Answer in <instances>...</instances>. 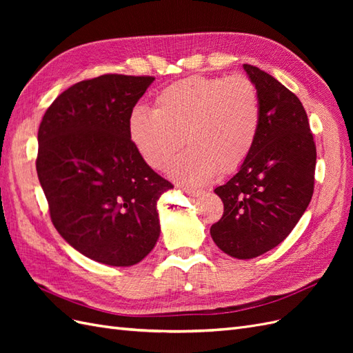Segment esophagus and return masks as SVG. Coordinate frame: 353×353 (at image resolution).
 Here are the masks:
<instances>
[{"instance_id": "1", "label": "esophagus", "mask_w": 353, "mask_h": 353, "mask_svg": "<svg viewBox=\"0 0 353 353\" xmlns=\"http://www.w3.org/2000/svg\"><path fill=\"white\" fill-rule=\"evenodd\" d=\"M183 190H184V193H187L191 197H199V196L205 193L203 190H196V188H190V187H183Z\"/></svg>"}]
</instances>
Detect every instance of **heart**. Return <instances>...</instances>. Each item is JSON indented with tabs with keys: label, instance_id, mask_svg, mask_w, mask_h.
Here are the masks:
<instances>
[{
	"label": "heart",
	"instance_id": "1",
	"mask_svg": "<svg viewBox=\"0 0 353 353\" xmlns=\"http://www.w3.org/2000/svg\"><path fill=\"white\" fill-rule=\"evenodd\" d=\"M261 126L259 95L250 79L194 77L156 95L153 112L137 108L128 117V137L137 154L162 169L181 144L190 147L166 172L183 185H203L245 162Z\"/></svg>",
	"mask_w": 353,
	"mask_h": 353
}]
</instances>
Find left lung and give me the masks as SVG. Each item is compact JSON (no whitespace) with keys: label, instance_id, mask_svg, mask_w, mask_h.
Here are the masks:
<instances>
[{"label":"left lung","instance_id":"8db88e82","mask_svg":"<svg viewBox=\"0 0 353 353\" xmlns=\"http://www.w3.org/2000/svg\"><path fill=\"white\" fill-rule=\"evenodd\" d=\"M243 68L259 95V134L239 172L215 188L223 215L210 236L223 253L252 259L279 245L302 218L314 194L316 147L301 100L270 73Z\"/></svg>","mask_w":353,"mask_h":353}]
</instances>
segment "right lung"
Listing matches in <instances>:
<instances>
[{
    "instance_id": "right-lung-1",
    "label": "right lung",
    "mask_w": 353,
    "mask_h": 353,
    "mask_svg": "<svg viewBox=\"0 0 353 353\" xmlns=\"http://www.w3.org/2000/svg\"><path fill=\"white\" fill-rule=\"evenodd\" d=\"M153 81H81L52 101L39 125L37 172L51 221L95 262L135 265L160 236L157 200L174 185L143 162L128 137V117Z\"/></svg>"
}]
</instances>
